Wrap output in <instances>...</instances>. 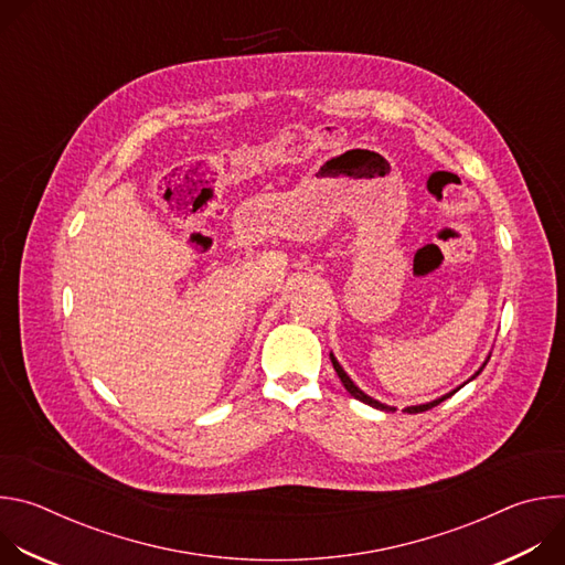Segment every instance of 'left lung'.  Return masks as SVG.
<instances>
[{
	"mask_svg": "<svg viewBox=\"0 0 565 565\" xmlns=\"http://www.w3.org/2000/svg\"><path fill=\"white\" fill-rule=\"evenodd\" d=\"M490 355H492V353H490ZM490 355L486 358V362H482V366H480V369H478V371H476V373H473V375H471V377H469L467 382H471L473 377H478V373H480L482 369H486V364L490 362ZM331 362H333V369H335V373L340 375V380H342L344 388H347V391H349V393H351V395H353L355 399H360V402H364V405H369V407H373V409H380V412H395V407H388V405H384V402H380V399H373L371 395H366V393H364V391H362V388H360V386H358V384H355V382H353V380H351V377L347 375V371L342 369V364L338 362V358H335L333 353H331ZM467 382H465V384H467ZM460 386H462V384H460ZM460 386H458V388H460ZM458 388H454V391L445 393L443 397H436V399H431V402H425V405H414V407H405V412H407V414H420V412H427V409H431V407L440 405V402H443V399L451 397V395H454V393H456Z\"/></svg>",
	"mask_w": 565,
	"mask_h": 565,
	"instance_id": "1",
	"label": "left lung"
}]
</instances>
